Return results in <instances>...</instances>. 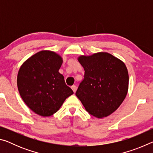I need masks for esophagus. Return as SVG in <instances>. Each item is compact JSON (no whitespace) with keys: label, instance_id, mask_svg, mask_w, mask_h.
<instances>
[{"label":"esophagus","instance_id":"obj_1","mask_svg":"<svg viewBox=\"0 0 153 153\" xmlns=\"http://www.w3.org/2000/svg\"><path fill=\"white\" fill-rule=\"evenodd\" d=\"M71 89L74 91V92H76V90H77V87L76 86H71Z\"/></svg>","mask_w":153,"mask_h":153}]
</instances>
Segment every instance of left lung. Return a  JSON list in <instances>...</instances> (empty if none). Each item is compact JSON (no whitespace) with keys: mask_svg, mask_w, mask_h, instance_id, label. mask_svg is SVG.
<instances>
[{"mask_svg":"<svg viewBox=\"0 0 153 153\" xmlns=\"http://www.w3.org/2000/svg\"><path fill=\"white\" fill-rule=\"evenodd\" d=\"M78 61L85 74L76 95L90 115L107 117L117 109L128 93L129 76L125 63L105 52L81 55Z\"/></svg>","mask_w":153,"mask_h":153,"instance_id":"1","label":"left lung"}]
</instances>
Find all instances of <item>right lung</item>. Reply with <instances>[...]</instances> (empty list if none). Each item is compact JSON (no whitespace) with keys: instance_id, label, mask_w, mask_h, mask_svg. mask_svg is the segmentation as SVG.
Here are the masks:
<instances>
[{"instance_id":"add662e5","label":"right lung","mask_w":153,"mask_h":153,"mask_svg":"<svg viewBox=\"0 0 153 153\" xmlns=\"http://www.w3.org/2000/svg\"><path fill=\"white\" fill-rule=\"evenodd\" d=\"M61 56L53 51H42L27 59L17 74L21 97L35 113L42 117L53 115L67 97L74 94L59 72Z\"/></svg>"}]
</instances>
